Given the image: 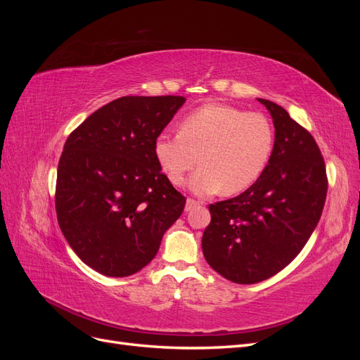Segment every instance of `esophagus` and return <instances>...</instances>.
<instances>
[{
    "label": "esophagus",
    "mask_w": 360,
    "mask_h": 360,
    "mask_svg": "<svg viewBox=\"0 0 360 360\" xmlns=\"http://www.w3.org/2000/svg\"><path fill=\"white\" fill-rule=\"evenodd\" d=\"M197 205H200V201L193 200V198H188V200H186V212L192 210L193 207H197Z\"/></svg>",
    "instance_id": "esophagus-1"
}]
</instances>
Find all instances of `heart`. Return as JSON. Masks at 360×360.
I'll return each instance as SVG.
<instances>
[{
  "label": "heart",
  "mask_w": 360,
  "mask_h": 360,
  "mask_svg": "<svg viewBox=\"0 0 360 360\" xmlns=\"http://www.w3.org/2000/svg\"><path fill=\"white\" fill-rule=\"evenodd\" d=\"M275 148V129L261 112L230 105L198 108L180 122V134H160L155 156L172 184L198 163L189 186L197 195L242 192L261 177Z\"/></svg>",
  "instance_id": "heart-1"
}]
</instances>
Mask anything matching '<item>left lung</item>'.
I'll list each match as a JSON object with an SVG mask.
<instances>
[{
	"instance_id": "8db88e82",
	"label": "left lung",
	"mask_w": 360,
	"mask_h": 360,
	"mask_svg": "<svg viewBox=\"0 0 360 360\" xmlns=\"http://www.w3.org/2000/svg\"><path fill=\"white\" fill-rule=\"evenodd\" d=\"M263 103L275 124V148L261 177L231 200L209 205L202 252L236 284L269 279L299 255L317 226L328 193L321 151L284 108Z\"/></svg>"
}]
</instances>
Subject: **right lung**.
Returning <instances> with one entry per match:
<instances>
[{
    "mask_svg": "<svg viewBox=\"0 0 360 360\" xmlns=\"http://www.w3.org/2000/svg\"><path fill=\"white\" fill-rule=\"evenodd\" d=\"M183 96H124L69 135L58 162L56 210L68 243L111 278L134 275L158 254L186 198L155 156V141Z\"/></svg>",
    "mask_w": 360,
    "mask_h": 360,
    "instance_id": "obj_1",
    "label": "right lung"
}]
</instances>
